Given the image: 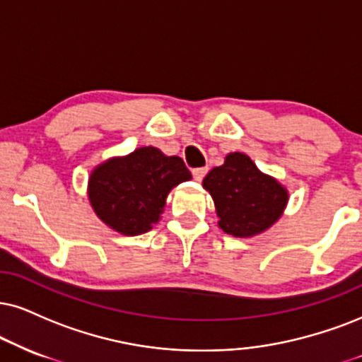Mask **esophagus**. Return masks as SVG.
Segmentation results:
<instances>
[{
    "label": "esophagus",
    "mask_w": 362,
    "mask_h": 362,
    "mask_svg": "<svg viewBox=\"0 0 362 362\" xmlns=\"http://www.w3.org/2000/svg\"><path fill=\"white\" fill-rule=\"evenodd\" d=\"M206 173H208V168H196V169H193V177H194V181L202 182L203 177L206 176Z\"/></svg>",
    "instance_id": "1"
}]
</instances>
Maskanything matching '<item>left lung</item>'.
I'll use <instances>...</instances> for the list:
<instances>
[{
	"mask_svg": "<svg viewBox=\"0 0 362 362\" xmlns=\"http://www.w3.org/2000/svg\"><path fill=\"white\" fill-rule=\"evenodd\" d=\"M203 188L215 202L218 226L240 238L270 228L288 202L287 189L275 177L263 174L243 153L226 156L223 166L206 174Z\"/></svg>",
	"mask_w": 362,
	"mask_h": 362,
	"instance_id": "1",
	"label": "left lung"
}]
</instances>
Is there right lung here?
Wrapping results in <instances>:
<instances>
[{"label":"right lung","mask_w":362,"mask_h":362,"mask_svg":"<svg viewBox=\"0 0 362 362\" xmlns=\"http://www.w3.org/2000/svg\"><path fill=\"white\" fill-rule=\"evenodd\" d=\"M191 173L177 156L158 147H139L124 158H112L88 177V199L95 215L119 233L149 231L160 220L174 186L189 181Z\"/></svg>","instance_id":"right-lung-1"}]
</instances>
